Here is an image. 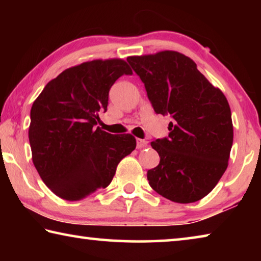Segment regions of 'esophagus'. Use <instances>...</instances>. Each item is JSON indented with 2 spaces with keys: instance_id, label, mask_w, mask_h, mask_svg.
<instances>
[{
  "instance_id": "obj_1",
  "label": "esophagus",
  "mask_w": 261,
  "mask_h": 261,
  "mask_svg": "<svg viewBox=\"0 0 261 261\" xmlns=\"http://www.w3.org/2000/svg\"><path fill=\"white\" fill-rule=\"evenodd\" d=\"M148 147V141L144 139H137V148Z\"/></svg>"
}]
</instances>
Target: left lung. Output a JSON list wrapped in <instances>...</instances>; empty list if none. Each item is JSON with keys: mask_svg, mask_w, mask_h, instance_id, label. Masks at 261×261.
Wrapping results in <instances>:
<instances>
[{"mask_svg": "<svg viewBox=\"0 0 261 261\" xmlns=\"http://www.w3.org/2000/svg\"><path fill=\"white\" fill-rule=\"evenodd\" d=\"M126 61L144 83L154 112L173 118L169 136L151 143L160 163L147 171L149 185L171 201L200 200L228 167L233 129L226 96L180 53L165 50Z\"/></svg>", "mask_w": 261, "mask_h": 261, "instance_id": "obj_1", "label": "left lung"}]
</instances>
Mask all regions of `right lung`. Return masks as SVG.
<instances>
[{"label": "right lung", "mask_w": 261, "mask_h": 261, "mask_svg": "<svg viewBox=\"0 0 261 261\" xmlns=\"http://www.w3.org/2000/svg\"><path fill=\"white\" fill-rule=\"evenodd\" d=\"M132 74L125 61L95 60L69 68L43 88L31 108L29 139L39 175L56 196L81 200L112 182L117 165L136 148L131 135L95 127L110 87Z\"/></svg>", "instance_id": "right-lung-1"}]
</instances>
